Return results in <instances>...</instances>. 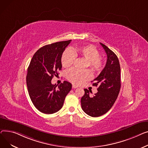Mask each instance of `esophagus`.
Masks as SVG:
<instances>
[{
  "instance_id": "obj_1",
  "label": "esophagus",
  "mask_w": 148,
  "mask_h": 148,
  "mask_svg": "<svg viewBox=\"0 0 148 148\" xmlns=\"http://www.w3.org/2000/svg\"><path fill=\"white\" fill-rule=\"evenodd\" d=\"M72 88H77V86L76 85H72Z\"/></svg>"
}]
</instances>
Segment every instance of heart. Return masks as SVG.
Segmentation results:
<instances>
[{"label": "heart", "instance_id": "b5f03b06", "mask_svg": "<svg viewBox=\"0 0 148 148\" xmlns=\"http://www.w3.org/2000/svg\"><path fill=\"white\" fill-rule=\"evenodd\" d=\"M99 50L92 45L77 47L75 49H67L64 51L61 58L62 64L64 67L71 66L75 62L76 56H79L87 60L86 66H89L92 70L100 73L105 66V60L99 56ZM92 77L90 70L81 71L76 69H71L66 72L67 79L76 85H81Z\"/></svg>", "mask_w": 148, "mask_h": 148}]
</instances>
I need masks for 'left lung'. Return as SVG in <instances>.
Listing matches in <instances>:
<instances>
[{
  "mask_svg": "<svg viewBox=\"0 0 148 148\" xmlns=\"http://www.w3.org/2000/svg\"><path fill=\"white\" fill-rule=\"evenodd\" d=\"M107 54L106 66L100 75L94 79L93 86H98V92L90 96L87 89L81 98V106L86 114L98 117L108 112L114 105L121 88V68L116 55L105 45L100 43Z\"/></svg>",
  "mask_w": 148,
  "mask_h": 148,
  "instance_id": "8db88e82",
  "label": "left lung"
}]
</instances>
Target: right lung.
I'll return each instance as SVG.
<instances>
[{"label": "right lung", "mask_w": 148, "mask_h": 148, "mask_svg": "<svg viewBox=\"0 0 148 148\" xmlns=\"http://www.w3.org/2000/svg\"><path fill=\"white\" fill-rule=\"evenodd\" d=\"M72 40L56 42L41 47L34 54L27 69L26 82L29 96L36 108L52 114L63 107L67 94L72 89L67 81L52 84L53 76L62 69L63 53Z\"/></svg>", "instance_id": "add662e5"}]
</instances>
